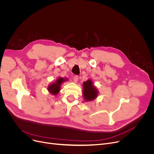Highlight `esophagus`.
<instances>
[{
	"instance_id": "obj_1",
	"label": "esophagus",
	"mask_w": 154,
	"mask_h": 154,
	"mask_svg": "<svg viewBox=\"0 0 154 154\" xmlns=\"http://www.w3.org/2000/svg\"><path fill=\"white\" fill-rule=\"evenodd\" d=\"M74 79V82L75 83H77V81H78V80H79V76L78 75H75L74 79Z\"/></svg>"
}]
</instances>
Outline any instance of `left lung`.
<instances>
[{
    "label": "left lung",
    "mask_w": 154,
    "mask_h": 154,
    "mask_svg": "<svg viewBox=\"0 0 154 154\" xmlns=\"http://www.w3.org/2000/svg\"><path fill=\"white\" fill-rule=\"evenodd\" d=\"M98 91L94 86L91 80H88L83 83V95L86 101H91L97 97Z\"/></svg>",
    "instance_id": "obj_1"
}]
</instances>
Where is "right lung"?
<instances>
[{
    "label": "right lung",
    "instance_id": "right-lung-1",
    "mask_svg": "<svg viewBox=\"0 0 154 154\" xmlns=\"http://www.w3.org/2000/svg\"><path fill=\"white\" fill-rule=\"evenodd\" d=\"M66 79H63L62 77L58 78V79L56 80L55 82L51 84L48 87V91H49L50 93H51L52 95H56L57 94L60 89V85L63 82L66 81Z\"/></svg>",
    "mask_w": 154,
    "mask_h": 154
}]
</instances>
